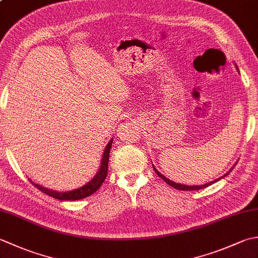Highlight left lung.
<instances>
[{
	"mask_svg": "<svg viewBox=\"0 0 258 258\" xmlns=\"http://www.w3.org/2000/svg\"><path fill=\"white\" fill-rule=\"evenodd\" d=\"M235 67H236V69H237V65H235ZM237 70H238V69H237ZM152 165H153V168H154V171H155V173L158 175V176H160L162 179L165 180V182H166L169 186H172V187L176 188V189H179V190H197V189L205 188V187H207V186H210V185H212V184H214V183H216V182H218V180H220V179H222V178H224L225 176H227V175L232 172V169L234 168L235 165H236V164H235V165H234L231 169H229V171H228L226 174H224L223 176L218 177V178H216V179H214V180H212V182H208V183H206V184H203V185H185V184L175 183V182H173V180L166 178V176H164L163 174H161L160 172H158L157 169L154 167V164H152Z\"/></svg>",
	"mask_w": 258,
	"mask_h": 258,
	"instance_id": "left-lung-1",
	"label": "left lung"
}]
</instances>
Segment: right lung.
<instances>
[{
	"instance_id": "right-lung-1",
	"label": "right lung",
	"mask_w": 258,
	"mask_h": 258,
	"mask_svg": "<svg viewBox=\"0 0 258 258\" xmlns=\"http://www.w3.org/2000/svg\"><path fill=\"white\" fill-rule=\"evenodd\" d=\"M112 143H113V139L108 142L106 147L104 149V153H103L102 161H101V166H100V168H98V172L96 173L95 176L93 177L89 183H86L85 185L81 186V187H79V188H75L72 190H67V191H57V190L44 187V186H42V185L33 183L30 179L31 183L34 186H36V187L41 191H43V193L50 195V196L54 197V199L59 200V201H78V200L85 199V197H89L90 195L95 193V191L101 187V185L103 184L104 179L106 178L107 168H108L109 151H111Z\"/></svg>"
}]
</instances>
